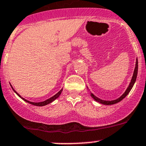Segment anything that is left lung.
<instances>
[{
    "label": "left lung",
    "mask_w": 146,
    "mask_h": 146,
    "mask_svg": "<svg viewBox=\"0 0 146 146\" xmlns=\"http://www.w3.org/2000/svg\"><path fill=\"white\" fill-rule=\"evenodd\" d=\"M137 72H138V60H137V61H136V66H135V71H134L133 76H132V80H131V82H130V85H129L128 88H127V90H125V93H124V94H123L122 96H121V97H119V99H116V100H114V101H104V100H101V99H99V98L96 97V96H94V95L92 93L90 92L91 96L93 98V99L95 100V101H97V102L101 103V104H104V105H112V104H117V103L119 102V101H121L122 99H123L124 98H125V96H127V94H128V93L130 92L131 89H132V87H133V86H134V84H135L136 79H137Z\"/></svg>",
    "instance_id": "1"
}]
</instances>
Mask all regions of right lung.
I'll list each match as a JSON object with an SVG mask.
<instances>
[{"instance_id": "add662e5", "label": "right lung", "mask_w": 146, "mask_h": 146, "mask_svg": "<svg viewBox=\"0 0 146 146\" xmlns=\"http://www.w3.org/2000/svg\"><path fill=\"white\" fill-rule=\"evenodd\" d=\"M11 88H12V87H11ZM12 89H13V88H12ZM13 90L16 93V94H17L18 96H20L21 99H22L23 100H24V101H26V102L29 103V104H32V105H34V106H46V105L50 104V103H52V101H54V100H55L56 99H57V98H58V96H60V94H61V92H62V91H63V90H60L59 92H58L57 93V94H56L54 95V96H52V97L50 98V99H47V100H46V101H42V102H39V103H34V102H31V101H27V100L25 99L24 98L21 97V96H20V94H18V93L16 92L15 90H14V89H13Z\"/></svg>"}]
</instances>
